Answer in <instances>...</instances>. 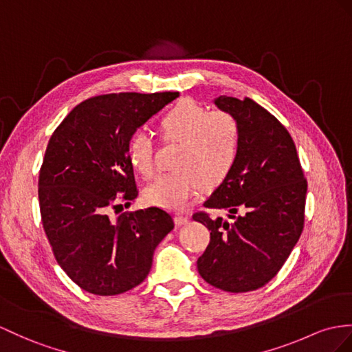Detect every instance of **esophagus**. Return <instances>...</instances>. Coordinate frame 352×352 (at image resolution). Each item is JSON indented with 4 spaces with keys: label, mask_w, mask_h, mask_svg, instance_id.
<instances>
[{
    "label": "esophagus",
    "mask_w": 352,
    "mask_h": 352,
    "mask_svg": "<svg viewBox=\"0 0 352 352\" xmlns=\"http://www.w3.org/2000/svg\"><path fill=\"white\" fill-rule=\"evenodd\" d=\"M190 222V218L185 215H175V224L176 226H186Z\"/></svg>",
    "instance_id": "34e87169"
}]
</instances>
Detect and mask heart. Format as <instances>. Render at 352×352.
<instances>
[{"instance_id":"1","label":"heart","mask_w":352,"mask_h":352,"mask_svg":"<svg viewBox=\"0 0 352 352\" xmlns=\"http://www.w3.org/2000/svg\"><path fill=\"white\" fill-rule=\"evenodd\" d=\"M158 130L164 142L179 148L173 171L160 175L143 190V200L153 208L184 210L199 197L203 185L217 188L226 181L239 158L242 128L224 110L208 111L191 100H184L160 118ZM152 137L134 131L126 143V157L137 173L149 177L153 171Z\"/></svg>"}]
</instances>
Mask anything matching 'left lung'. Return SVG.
Instances as JSON below:
<instances>
[{"label":"left lung","mask_w":352,"mask_h":352,"mask_svg":"<svg viewBox=\"0 0 352 352\" xmlns=\"http://www.w3.org/2000/svg\"><path fill=\"white\" fill-rule=\"evenodd\" d=\"M215 104L242 128V144L228 177L204 208L228 210V218L194 213L210 231L197 260L200 276L228 293H246L276 276L305 224L307 182L287 128L251 98L221 96ZM241 210L242 216L235 217Z\"/></svg>","instance_id":"8db88e82"}]
</instances>
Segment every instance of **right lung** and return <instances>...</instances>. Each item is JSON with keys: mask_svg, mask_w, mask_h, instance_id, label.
<instances>
[{"mask_svg": "<svg viewBox=\"0 0 352 352\" xmlns=\"http://www.w3.org/2000/svg\"><path fill=\"white\" fill-rule=\"evenodd\" d=\"M179 92H121L76 106L47 143L38 176L41 222L58 264L96 296H116L146 279L153 251L175 227L166 210L110 208L137 195L126 143ZM122 206V204H118Z\"/></svg>", "mask_w": 352, "mask_h": 352, "instance_id": "right-lung-1", "label": "right lung"}]
</instances>
